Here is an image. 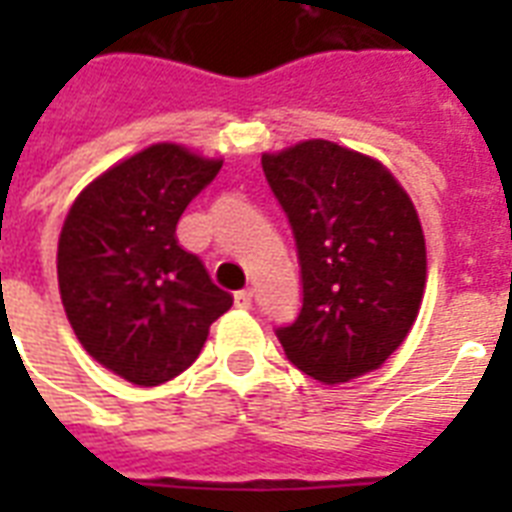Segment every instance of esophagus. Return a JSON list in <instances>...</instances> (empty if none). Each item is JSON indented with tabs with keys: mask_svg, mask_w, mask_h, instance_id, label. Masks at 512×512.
Returning <instances> with one entry per match:
<instances>
[{
	"mask_svg": "<svg viewBox=\"0 0 512 512\" xmlns=\"http://www.w3.org/2000/svg\"><path fill=\"white\" fill-rule=\"evenodd\" d=\"M252 289H241V292H236L233 295V303H236V308H252Z\"/></svg>",
	"mask_w": 512,
	"mask_h": 512,
	"instance_id": "esophagus-1",
	"label": "esophagus"
}]
</instances>
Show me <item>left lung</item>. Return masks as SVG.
Instances as JSON below:
<instances>
[{
	"mask_svg": "<svg viewBox=\"0 0 512 512\" xmlns=\"http://www.w3.org/2000/svg\"><path fill=\"white\" fill-rule=\"evenodd\" d=\"M295 236L303 308L276 329L287 358L337 385L380 369L409 335L425 292V236L412 199L380 162L329 140L263 154Z\"/></svg>",
	"mask_w": 512,
	"mask_h": 512,
	"instance_id": "obj_1",
	"label": "left lung"
}]
</instances>
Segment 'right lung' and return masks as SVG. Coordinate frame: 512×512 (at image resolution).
<instances>
[{
    "instance_id": "right-lung-1",
    "label": "right lung",
    "mask_w": 512,
    "mask_h": 512,
    "mask_svg": "<svg viewBox=\"0 0 512 512\" xmlns=\"http://www.w3.org/2000/svg\"><path fill=\"white\" fill-rule=\"evenodd\" d=\"M223 162L156 143L92 180L58 241L60 300L98 364L140 388L196 361L212 321L233 305L175 228Z\"/></svg>"
}]
</instances>
